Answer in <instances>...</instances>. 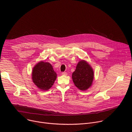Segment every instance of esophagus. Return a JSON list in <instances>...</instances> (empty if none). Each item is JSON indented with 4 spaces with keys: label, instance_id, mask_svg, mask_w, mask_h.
I'll use <instances>...</instances> for the list:
<instances>
[{
    "label": "esophagus",
    "instance_id": "34e87169",
    "mask_svg": "<svg viewBox=\"0 0 132 132\" xmlns=\"http://www.w3.org/2000/svg\"><path fill=\"white\" fill-rule=\"evenodd\" d=\"M62 75H64V76H66V75H67V73L66 72H63Z\"/></svg>",
    "mask_w": 132,
    "mask_h": 132
}]
</instances>
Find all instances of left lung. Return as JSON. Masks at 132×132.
<instances>
[{
	"label": "left lung",
	"mask_w": 132,
	"mask_h": 132,
	"mask_svg": "<svg viewBox=\"0 0 132 132\" xmlns=\"http://www.w3.org/2000/svg\"><path fill=\"white\" fill-rule=\"evenodd\" d=\"M72 78L75 85L79 89L86 90L91 86L93 81V70L86 62L81 61L72 73Z\"/></svg>",
	"instance_id": "obj_1"
}]
</instances>
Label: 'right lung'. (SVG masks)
Returning <instances> with one entry per match:
<instances>
[{"mask_svg":"<svg viewBox=\"0 0 132 132\" xmlns=\"http://www.w3.org/2000/svg\"><path fill=\"white\" fill-rule=\"evenodd\" d=\"M32 76L37 87L42 90H47L53 86L57 75L50 63L40 62L33 68Z\"/></svg>","mask_w":132,"mask_h":132,"instance_id":"right-lung-1","label":"right lung"}]
</instances>
